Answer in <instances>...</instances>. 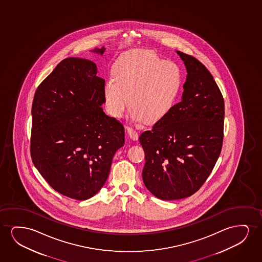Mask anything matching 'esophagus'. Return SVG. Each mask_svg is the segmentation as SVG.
Wrapping results in <instances>:
<instances>
[{"label":"esophagus","instance_id":"34e87169","mask_svg":"<svg viewBox=\"0 0 262 262\" xmlns=\"http://www.w3.org/2000/svg\"><path fill=\"white\" fill-rule=\"evenodd\" d=\"M126 129H127V133L129 134V137L132 140H138V138H139V133H138V132H136V130L133 129V128H130V127H126Z\"/></svg>","mask_w":262,"mask_h":262}]
</instances>
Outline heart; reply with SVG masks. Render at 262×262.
<instances>
[{
	"instance_id": "1",
	"label": "heart",
	"mask_w": 262,
	"mask_h": 262,
	"mask_svg": "<svg viewBox=\"0 0 262 262\" xmlns=\"http://www.w3.org/2000/svg\"><path fill=\"white\" fill-rule=\"evenodd\" d=\"M115 77L105 81L104 97L112 115L121 117L129 105L133 121L156 123L172 111L183 84L179 65L152 52L133 51L122 55Z\"/></svg>"
}]
</instances>
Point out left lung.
Here are the masks:
<instances>
[{
  "label": "left lung",
  "mask_w": 262,
  "mask_h": 262,
  "mask_svg": "<svg viewBox=\"0 0 262 262\" xmlns=\"http://www.w3.org/2000/svg\"><path fill=\"white\" fill-rule=\"evenodd\" d=\"M187 71L182 100L141 133L145 186L162 201L190 197L205 183L222 148L225 104L208 69L176 51Z\"/></svg>",
  "instance_id": "8db88e82"
}]
</instances>
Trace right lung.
<instances>
[{"label": "right lung", "instance_id": "obj_1", "mask_svg": "<svg viewBox=\"0 0 262 262\" xmlns=\"http://www.w3.org/2000/svg\"><path fill=\"white\" fill-rule=\"evenodd\" d=\"M97 73L93 61L66 58L33 100V164L54 190L78 201L104 186L115 152L125 141L122 123L103 111L104 79Z\"/></svg>", "mask_w": 262, "mask_h": 262}]
</instances>
